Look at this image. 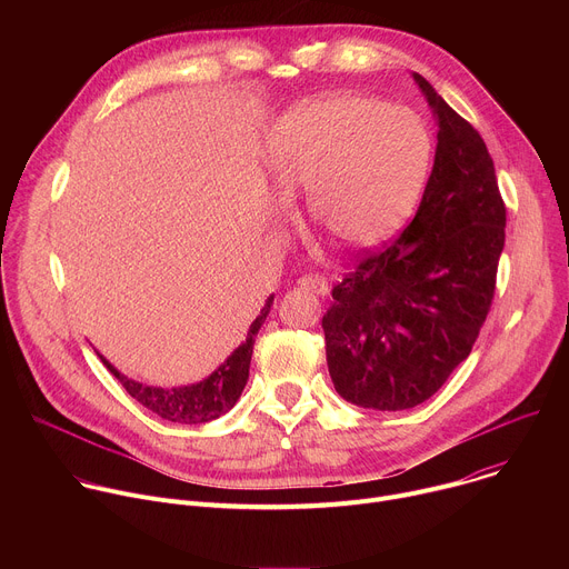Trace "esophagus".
Segmentation results:
<instances>
[{
	"mask_svg": "<svg viewBox=\"0 0 569 569\" xmlns=\"http://www.w3.org/2000/svg\"><path fill=\"white\" fill-rule=\"evenodd\" d=\"M297 283H299L303 290H310V292H315V295H327V292H329L327 279H321V277H317V274L301 277Z\"/></svg>",
	"mask_w": 569,
	"mask_h": 569,
	"instance_id": "1",
	"label": "esophagus"
}]
</instances>
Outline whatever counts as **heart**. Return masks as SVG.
I'll return each mask as SVG.
<instances>
[{
  "label": "heart",
  "mask_w": 569,
  "mask_h": 569,
  "mask_svg": "<svg viewBox=\"0 0 569 569\" xmlns=\"http://www.w3.org/2000/svg\"><path fill=\"white\" fill-rule=\"evenodd\" d=\"M432 134L410 108L336 92L290 108L270 130L266 167L283 200L365 252L393 238L421 202Z\"/></svg>",
  "instance_id": "b5f03b06"
}]
</instances>
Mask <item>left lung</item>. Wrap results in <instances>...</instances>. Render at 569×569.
<instances>
[{
	"label": "left lung",
	"mask_w": 569,
	"mask_h": 569,
	"mask_svg": "<svg viewBox=\"0 0 569 569\" xmlns=\"http://www.w3.org/2000/svg\"><path fill=\"white\" fill-rule=\"evenodd\" d=\"M437 123L415 220L336 288L321 319L336 391L365 410L428 400L468 358L496 292L507 209L479 132L412 73Z\"/></svg>",
	"instance_id": "1"
}]
</instances>
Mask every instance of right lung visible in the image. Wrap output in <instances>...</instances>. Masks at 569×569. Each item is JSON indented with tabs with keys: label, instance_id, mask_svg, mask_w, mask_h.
<instances>
[{
	"label": "right lung",
	"instance_id": "add662e5",
	"mask_svg": "<svg viewBox=\"0 0 569 569\" xmlns=\"http://www.w3.org/2000/svg\"><path fill=\"white\" fill-rule=\"evenodd\" d=\"M274 295L268 297L266 306L261 308L259 317L250 323L248 338L242 340L233 353L207 378L193 385H182V387H152L143 385L139 380H132L123 376L110 360H106L99 351L101 362L110 369V373L123 385V389L139 400L146 410L157 415L159 419L180 423V426H196V423H209L222 415H227L236 400L240 398L242 389L248 385L250 378V362H252V351H254V340L259 329L263 327L266 317L270 315Z\"/></svg>",
	"mask_w": 569,
	"mask_h": 569
}]
</instances>
